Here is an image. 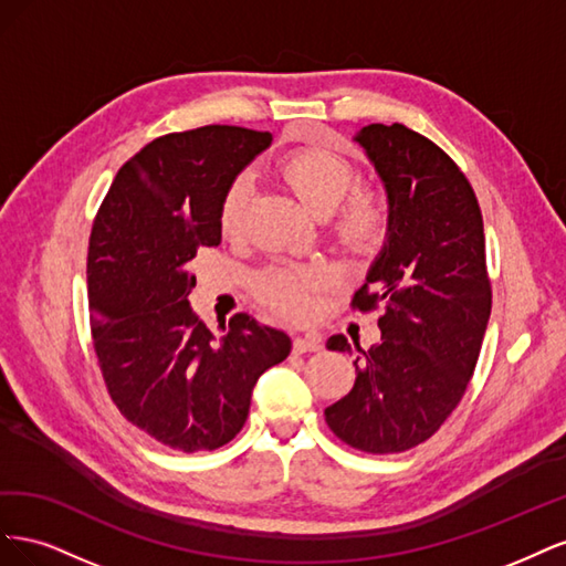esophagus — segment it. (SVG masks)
<instances>
[{"instance_id": "34e87169", "label": "esophagus", "mask_w": 566, "mask_h": 566, "mask_svg": "<svg viewBox=\"0 0 566 566\" xmlns=\"http://www.w3.org/2000/svg\"><path fill=\"white\" fill-rule=\"evenodd\" d=\"M293 347L297 354H304V352H318L321 349V337L316 333H304V335H297Z\"/></svg>"}]
</instances>
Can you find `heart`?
I'll use <instances>...</instances> for the list:
<instances>
[{"label": "heart", "mask_w": 566, "mask_h": 566, "mask_svg": "<svg viewBox=\"0 0 566 566\" xmlns=\"http://www.w3.org/2000/svg\"><path fill=\"white\" fill-rule=\"evenodd\" d=\"M285 186L306 210L316 217L331 214V233L337 245L354 256H373L385 245L391 217L385 196L378 191H353L356 169L349 160L325 148H300L279 163ZM250 200V184L235 177L219 202V229L235 235L243 229ZM321 271L314 266L271 264L252 276V293L269 310L287 318H302L310 312L312 293L321 285Z\"/></svg>", "instance_id": "heart-1"}]
</instances>
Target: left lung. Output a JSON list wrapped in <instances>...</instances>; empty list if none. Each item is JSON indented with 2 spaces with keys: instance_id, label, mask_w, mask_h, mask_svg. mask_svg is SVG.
Returning <instances> with one entry per match:
<instances>
[{
  "instance_id": "8db88e82",
  "label": "left lung",
  "mask_w": 566,
  "mask_h": 566,
  "mask_svg": "<svg viewBox=\"0 0 566 566\" xmlns=\"http://www.w3.org/2000/svg\"><path fill=\"white\" fill-rule=\"evenodd\" d=\"M389 200L387 243L352 306H382L378 345L356 349V382L325 408L335 437L366 453H401L430 439L465 394L491 316L484 221L460 167L427 136L394 125L356 134Z\"/></svg>"
}]
</instances>
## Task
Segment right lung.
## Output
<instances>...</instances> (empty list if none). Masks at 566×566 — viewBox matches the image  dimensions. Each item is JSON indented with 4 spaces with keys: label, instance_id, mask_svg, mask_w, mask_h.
I'll use <instances>...</instances> for the list:
<instances>
[{
    "label": "right lung",
    "instance_id": "right-lung-1",
    "mask_svg": "<svg viewBox=\"0 0 566 566\" xmlns=\"http://www.w3.org/2000/svg\"><path fill=\"white\" fill-rule=\"evenodd\" d=\"M269 144V132L231 125L158 136L119 167L96 212L87 297L98 368L119 413L167 449L229 443L260 375L293 347L248 314L214 339L188 304L198 250L221 243V196Z\"/></svg>",
    "mask_w": 566,
    "mask_h": 566
}]
</instances>
